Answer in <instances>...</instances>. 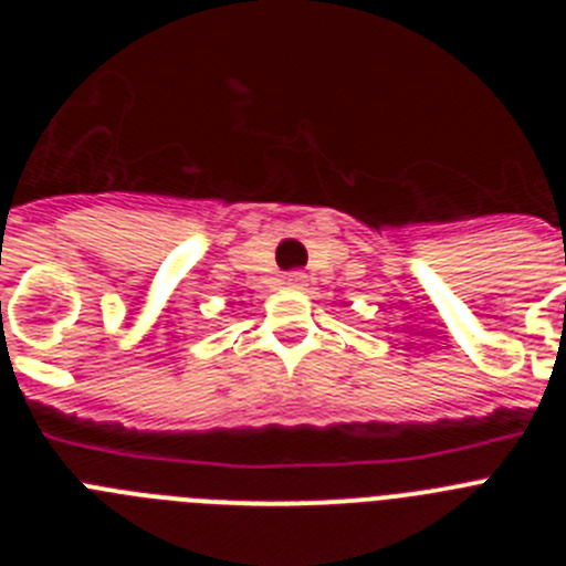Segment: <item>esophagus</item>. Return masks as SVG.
<instances>
[{"label":"esophagus","mask_w":566,"mask_h":566,"mask_svg":"<svg viewBox=\"0 0 566 566\" xmlns=\"http://www.w3.org/2000/svg\"><path fill=\"white\" fill-rule=\"evenodd\" d=\"M303 280H306V274H303V272L286 274V283H289V286H303Z\"/></svg>","instance_id":"34e87169"}]
</instances>
